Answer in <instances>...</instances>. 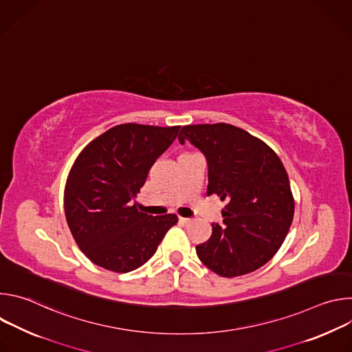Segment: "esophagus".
<instances>
[{
    "mask_svg": "<svg viewBox=\"0 0 352 352\" xmlns=\"http://www.w3.org/2000/svg\"><path fill=\"white\" fill-rule=\"evenodd\" d=\"M178 220H179L181 224H189L190 223V219H186V217H179Z\"/></svg>",
    "mask_w": 352,
    "mask_h": 352,
    "instance_id": "1",
    "label": "esophagus"
}]
</instances>
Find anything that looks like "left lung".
<instances>
[{
  "mask_svg": "<svg viewBox=\"0 0 352 352\" xmlns=\"http://www.w3.org/2000/svg\"><path fill=\"white\" fill-rule=\"evenodd\" d=\"M178 139L206 157L208 196L227 200L223 224H212V236L196 246L197 258L223 277L262 267L283 245L294 217L281 160L261 139L224 122L186 125Z\"/></svg>",
  "mask_w": 352,
  "mask_h": 352,
  "instance_id": "obj_1",
  "label": "left lung"
}]
</instances>
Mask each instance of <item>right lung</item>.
<instances>
[{
    "label": "right lung",
    "mask_w": 352,
    "mask_h": 352,
    "mask_svg": "<svg viewBox=\"0 0 352 352\" xmlns=\"http://www.w3.org/2000/svg\"><path fill=\"white\" fill-rule=\"evenodd\" d=\"M181 126L121 124L91 140L75 160L64 208L82 252L97 266L128 273L155 255L175 214L148 216L132 200Z\"/></svg>",
    "instance_id": "1"
}]
</instances>
